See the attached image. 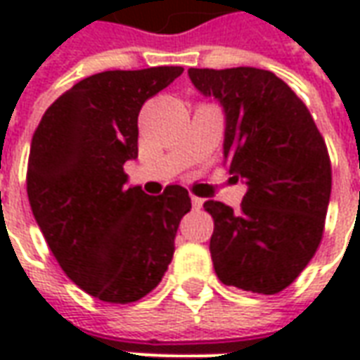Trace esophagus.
Returning <instances> with one entry per match:
<instances>
[{
  "instance_id": "34e87169",
  "label": "esophagus",
  "mask_w": 360,
  "mask_h": 360,
  "mask_svg": "<svg viewBox=\"0 0 360 360\" xmlns=\"http://www.w3.org/2000/svg\"><path fill=\"white\" fill-rule=\"evenodd\" d=\"M191 202H193V206L195 208H202V204H204V198H200V196H191Z\"/></svg>"
}]
</instances>
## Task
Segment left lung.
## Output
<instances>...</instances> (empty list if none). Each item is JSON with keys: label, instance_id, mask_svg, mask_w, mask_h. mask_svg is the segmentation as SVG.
Returning <instances> with one entry per match:
<instances>
[{"label": "left lung", "instance_id": "left-lung-1", "mask_svg": "<svg viewBox=\"0 0 360 360\" xmlns=\"http://www.w3.org/2000/svg\"><path fill=\"white\" fill-rule=\"evenodd\" d=\"M226 111L224 156L247 183L241 210L204 202L214 218L210 255L221 283L274 295L299 278L322 241L332 193L324 136L299 96L255 67L188 69Z\"/></svg>", "mask_w": 360, "mask_h": 360}]
</instances>
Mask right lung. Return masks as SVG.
<instances>
[{
    "mask_svg": "<svg viewBox=\"0 0 360 360\" xmlns=\"http://www.w3.org/2000/svg\"><path fill=\"white\" fill-rule=\"evenodd\" d=\"M183 67L103 71L61 94L36 127L27 169L28 202L51 255L82 291L127 304L162 281L175 252L188 191L150 196L125 187L139 156V113Z\"/></svg>",
    "mask_w": 360,
    "mask_h": 360,
    "instance_id": "1",
    "label": "right lung"
}]
</instances>
